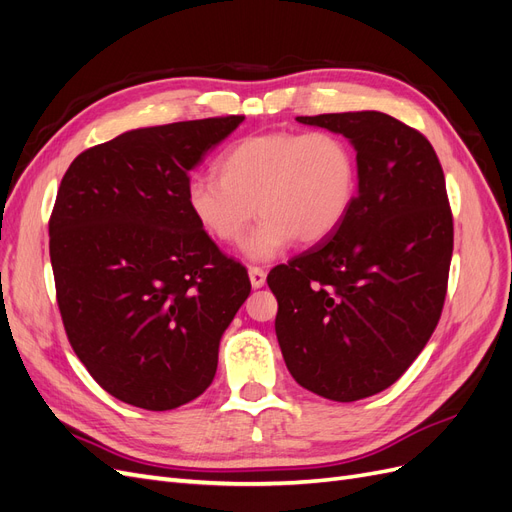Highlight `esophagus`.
Here are the masks:
<instances>
[{
    "label": "esophagus",
    "instance_id": "obj_1",
    "mask_svg": "<svg viewBox=\"0 0 512 512\" xmlns=\"http://www.w3.org/2000/svg\"><path fill=\"white\" fill-rule=\"evenodd\" d=\"M247 271H250V282H252L254 288L265 286V282H267V271L265 269H262V267H250Z\"/></svg>",
    "mask_w": 512,
    "mask_h": 512
}]
</instances>
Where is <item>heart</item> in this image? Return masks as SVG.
Returning <instances> with one entry per match:
<instances>
[{
    "label": "heart",
    "instance_id": "obj_1",
    "mask_svg": "<svg viewBox=\"0 0 512 512\" xmlns=\"http://www.w3.org/2000/svg\"><path fill=\"white\" fill-rule=\"evenodd\" d=\"M218 181L196 177L185 188L188 211L209 239L245 241L252 260H271L297 239L320 243L344 224L359 192L354 147L335 132L275 130L252 134L215 162Z\"/></svg>",
    "mask_w": 512,
    "mask_h": 512
}]
</instances>
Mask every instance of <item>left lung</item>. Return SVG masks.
<instances>
[{"label": "left lung", "mask_w": 512, "mask_h": 512, "mask_svg": "<svg viewBox=\"0 0 512 512\" xmlns=\"http://www.w3.org/2000/svg\"><path fill=\"white\" fill-rule=\"evenodd\" d=\"M344 134L359 160V192L344 224L271 269L275 333L303 389L356 401L397 382L446 299L453 211L427 138L378 111L297 117Z\"/></svg>", "instance_id": "8db88e82"}]
</instances>
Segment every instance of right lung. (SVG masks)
Masks as SVG:
<instances>
[{
  "label": "right lung",
  "instance_id": "obj_1",
  "mask_svg": "<svg viewBox=\"0 0 512 512\" xmlns=\"http://www.w3.org/2000/svg\"><path fill=\"white\" fill-rule=\"evenodd\" d=\"M243 119L132 130L79 153L61 179L49 220L61 322L91 378L130 406L203 395L252 290L185 203L192 170Z\"/></svg>",
  "mask_w": 512,
  "mask_h": 512
}]
</instances>
